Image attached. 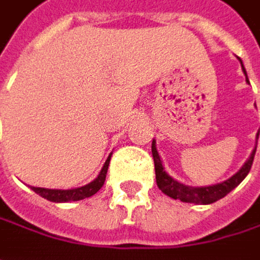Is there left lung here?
<instances>
[{
    "label": "left lung",
    "instance_id": "1",
    "mask_svg": "<svg viewBox=\"0 0 260 260\" xmlns=\"http://www.w3.org/2000/svg\"><path fill=\"white\" fill-rule=\"evenodd\" d=\"M240 62H241V59H240ZM241 65H243V62H241ZM243 71L246 74L244 67H243ZM246 79H247V74H246ZM257 135H259V132H257ZM254 153H256V149L253 150V153L248 157L247 162L243 165V168L235 176H232L229 180H226L223 183H219V184H214V186H205V187H189V186H184V184L177 183L174 178H171L164 171L160 157H159V153L156 150V146H154L153 141L152 143V154H153L154 160L156 184L170 198L180 200L183 201V202H193V204H211V202H216L217 200L226 197L232 189H235L246 178L250 168H251Z\"/></svg>",
    "mask_w": 260,
    "mask_h": 260
}]
</instances>
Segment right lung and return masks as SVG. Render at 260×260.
Here are the masks:
<instances>
[{"instance_id":"right-lung-1","label":"right lung","mask_w":260,"mask_h":260,"mask_svg":"<svg viewBox=\"0 0 260 260\" xmlns=\"http://www.w3.org/2000/svg\"><path fill=\"white\" fill-rule=\"evenodd\" d=\"M108 164H110V156L107 157L106 164L100 173V176L95 178L92 183L77 187V189H68V190H58V189H44V187H32V190L38 193L40 197L46 198V200L52 201V202H68V201H80L84 198H89L92 195H95L106 181L107 170H108Z\"/></svg>"}]
</instances>
